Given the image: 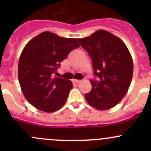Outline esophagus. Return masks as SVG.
<instances>
[{
	"label": "esophagus",
	"instance_id": "34e87169",
	"mask_svg": "<svg viewBox=\"0 0 151 151\" xmlns=\"http://www.w3.org/2000/svg\"><path fill=\"white\" fill-rule=\"evenodd\" d=\"M82 82V80H73V83H80Z\"/></svg>",
	"mask_w": 151,
	"mask_h": 151
}]
</instances>
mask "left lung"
<instances>
[{
  "label": "left lung",
  "mask_w": 151,
  "mask_h": 151,
  "mask_svg": "<svg viewBox=\"0 0 151 151\" xmlns=\"http://www.w3.org/2000/svg\"><path fill=\"white\" fill-rule=\"evenodd\" d=\"M92 59L94 75L91 91L85 94L91 106L106 110L117 105L126 96L133 76V60L124 42L112 33L99 30L78 39Z\"/></svg>",
  "instance_id": "8db88e82"
}]
</instances>
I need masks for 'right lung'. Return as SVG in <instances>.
Masks as SVG:
<instances>
[{"label":"right lung","mask_w":151,"mask_h":151,"mask_svg":"<svg viewBox=\"0 0 151 151\" xmlns=\"http://www.w3.org/2000/svg\"><path fill=\"white\" fill-rule=\"evenodd\" d=\"M76 39L42 32L27 43L18 63V79L24 96L36 109L58 110L66 103L72 83L52 77L68 53L80 47Z\"/></svg>","instance_id":"obj_1"}]
</instances>
